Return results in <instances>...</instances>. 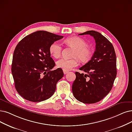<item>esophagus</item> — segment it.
<instances>
[{"label":"esophagus","mask_w":132,"mask_h":132,"mask_svg":"<svg viewBox=\"0 0 132 132\" xmlns=\"http://www.w3.org/2000/svg\"><path fill=\"white\" fill-rule=\"evenodd\" d=\"M63 72H64V75H66V74H67V73H68V71H65V70H63Z\"/></svg>","instance_id":"obj_1"}]
</instances>
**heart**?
<instances>
[{"label": "heart", "mask_w": 132, "mask_h": 132, "mask_svg": "<svg viewBox=\"0 0 132 132\" xmlns=\"http://www.w3.org/2000/svg\"><path fill=\"white\" fill-rule=\"evenodd\" d=\"M65 43L75 50L72 57L75 59L66 60L62 59L57 62V67L65 71H68L77 67L79 62L77 58L82 62L86 63L90 60L92 56V51L88 47L87 42L78 37L67 38L64 40ZM51 55L55 59H58L61 55L62 46L57 42L52 43L49 48Z\"/></svg>", "instance_id": "1"}]
</instances>
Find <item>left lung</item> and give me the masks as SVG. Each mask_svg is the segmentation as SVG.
I'll use <instances>...</instances> for the list:
<instances>
[{"mask_svg": "<svg viewBox=\"0 0 132 132\" xmlns=\"http://www.w3.org/2000/svg\"><path fill=\"white\" fill-rule=\"evenodd\" d=\"M93 36L96 49L91 60L75 72L72 91L78 101L91 104L101 101L112 89L117 76V59L113 45L102 34L91 30L79 34Z\"/></svg>", "mask_w": 132, "mask_h": 132, "instance_id": "1", "label": "left lung"}]
</instances>
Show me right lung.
Instances as JSON below:
<instances>
[{"label": "right lung", "instance_id": "right-lung-1", "mask_svg": "<svg viewBox=\"0 0 132 132\" xmlns=\"http://www.w3.org/2000/svg\"><path fill=\"white\" fill-rule=\"evenodd\" d=\"M63 36L38 31L26 36L14 49L11 71L15 88L28 101L38 102L52 96L56 83L64 76L61 68L51 70L55 63L50 57V45Z\"/></svg>", "mask_w": 132, "mask_h": 132}]
</instances>
